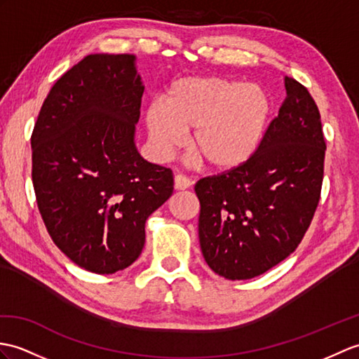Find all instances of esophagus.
I'll list each match as a JSON object with an SVG mask.
<instances>
[{
	"label": "esophagus",
	"mask_w": 359,
	"mask_h": 359,
	"mask_svg": "<svg viewBox=\"0 0 359 359\" xmlns=\"http://www.w3.org/2000/svg\"><path fill=\"white\" fill-rule=\"evenodd\" d=\"M191 185H193V180L182 176V174H177L176 177H174V188H176L177 191L180 189H188Z\"/></svg>",
	"instance_id": "34e87169"
}]
</instances>
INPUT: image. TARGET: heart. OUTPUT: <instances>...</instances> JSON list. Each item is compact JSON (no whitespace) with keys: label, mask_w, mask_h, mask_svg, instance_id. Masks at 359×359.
<instances>
[{"label":"heart","mask_w":359,"mask_h":359,"mask_svg":"<svg viewBox=\"0 0 359 359\" xmlns=\"http://www.w3.org/2000/svg\"><path fill=\"white\" fill-rule=\"evenodd\" d=\"M272 111L263 87L217 76L182 78L166 88L163 102L147 107L149 144L168 161L191 130L189 144L215 170L245 165L260 145Z\"/></svg>","instance_id":"heart-1"}]
</instances>
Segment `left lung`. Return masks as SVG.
<instances>
[{
  "label": "left lung",
  "instance_id": "8db88e82",
  "mask_svg": "<svg viewBox=\"0 0 359 359\" xmlns=\"http://www.w3.org/2000/svg\"><path fill=\"white\" fill-rule=\"evenodd\" d=\"M285 88L251 159L196 183L200 249L228 280L258 277L292 254L320 202L326 142L318 107L295 79L285 76Z\"/></svg>",
  "mask_w": 359,
  "mask_h": 359
}]
</instances>
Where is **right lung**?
Instances as JSON below:
<instances>
[{
    "label": "right lung",
    "mask_w": 359,
    "mask_h": 359,
    "mask_svg": "<svg viewBox=\"0 0 359 359\" xmlns=\"http://www.w3.org/2000/svg\"><path fill=\"white\" fill-rule=\"evenodd\" d=\"M144 84L135 55L95 53L64 73L32 133V179L55 245L82 269L137 260L145 222L172 194V172L136 148Z\"/></svg>",
    "instance_id": "right-lung-1"
}]
</instances>
